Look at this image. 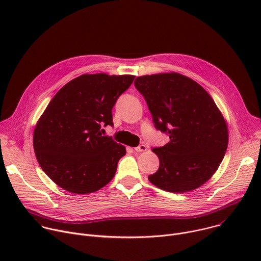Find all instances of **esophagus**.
<instances>
[{"instance_id":"esophagus-1","label":"esophagus","mask_w":261,"mask_h":261,"mask_svg":"<svg viewBox=\"0 0 261 261\" xmlns=\"http://www.w3.org/2000/svg\"><path fill=\"white\" fill-rule=\"evenodd\" d=\"M147 150V146L145 145V144H140V145H138L137 147H134V151L135 152H138V153H140V152H145Z\"/></svg>"}]
</instances>
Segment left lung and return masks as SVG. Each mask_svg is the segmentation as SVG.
<instances>
[{"mask_svg":"<svg viewBox=\"0 0 261 261\" xmlns=\"http://www.w3.org/2000/svg\"><path fill=\"white\" fill-rule=\"evenodd\" d=\"M134 85L156 129L170 138L153 148L160 165L148 180L167 192L197 189L213 176L227 150L228 128L220 109L200 85L176 72L139 76Z\"/></svg>","mask_w":261,"mask_h":261,"instance_id":"left-lung-1","label":"left lung"}]
</instances>
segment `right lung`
<instances>
[{"label": "right lung", "instance_id": "obj_1", "mask_svg": "<svg viewBox=\"0 0 261 261\" xmlns=\"http://www.w3.org/2000/svg\"><path fill=\"white\" fill-rule=\"evenodd\" d=\"M134 79L83 74L48 103L34 130V151L43 171L64 190L89 194L115 176L126 147L103 136L102 128L114 126L111 110Z\"/></svg>", "mask_w": 261, "mask_h": 261}]
</instances>
